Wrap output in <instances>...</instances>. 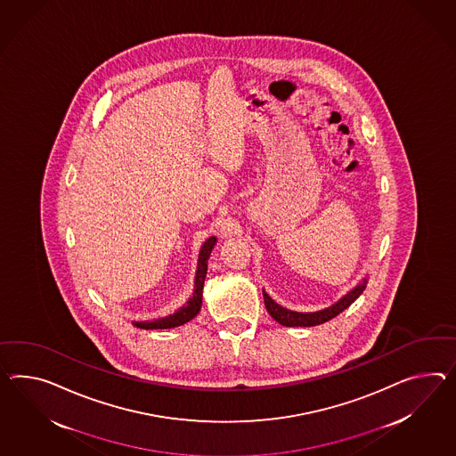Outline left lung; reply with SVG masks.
<instances>
[{
  "instance_id": "8db88e82",
  "label": "left lung",
  "mask_w": 456,
  "mask_h": 456,
  "mask_svg": "<svg viewBox=\"0 0 456 456\" xmlns=\"http://www.w3.org/2000/svg\"><path fill=\"white\" fill-rule=\"evenodd\" d=\"M367 286V278H363L354 289L344 294L338 303L329 305L326 309H321V311H315V313H296V311H289L286 307H282L278 303H274L269 294L263 289V297H265V305L268 309L269 315L280 322L281 326L286 327H311L319 326L322 322L330 321L332 317L340 314L344 309H347L361 294Z\"/></svg>"
}]
</instances>
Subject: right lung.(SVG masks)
I'll return each instance as SVG.
<instances>
[{"label":"right lung","mask_w":456,"mask_h":456,"mask_svg":"<svg viewBox=\"0 0 456 456\" xmlns=\"http://www.w3.org/2000/svg\"><path fill=\"white\" fill-rule=\"evenodd\" d=\"M215 245H216V236H211L200 249L197 276H195V289H193V296L188 299L187 303L183 304L174 314L167 315L162 319H155V321H142V322H132V324L141 327V329H172V327L185 324L199 314L200 307H201V297H203V284H205L207 269H208V257H210L211 249L215 248Z\"/></svg>","instance_id":"1"}]
</instances>
